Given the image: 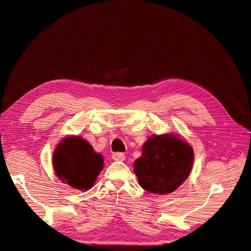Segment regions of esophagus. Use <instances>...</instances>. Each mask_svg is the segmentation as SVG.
<instances>
[{
    "label": "esophagus",
    "instance_id": "obj_1",
    "mask_svg": "<svg viewBox=\"0 0 251 251\" xmlns=\"http://www.w3.org/2000/svg\"><path fill=\"white\" fill-rule=\"evenodd\" d=\"M112 158L116 161H124L126 159V156H125L124 153H119V151H118V153H114Z\"/></svg>",
    "mask_w": 251,
    "mask_h": 251
}]
</instances>
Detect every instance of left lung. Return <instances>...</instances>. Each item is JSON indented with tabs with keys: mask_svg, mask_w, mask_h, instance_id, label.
<instances>
[{
	"mask_svg": "<svg viewBox=\"0 0 251 251\" xmlns=\"http://www.w3.org/2000/svg\"><path fill=\"white\" fill-rule=\"evenodd\" d=\"M194 151L186 142L173 135H154L142 147L134 172L139 185L153 194H170L188 177Z\"/></svg>",
	"mask_w": 251,
	"mask_h": 251,
	"instance_id": "8db88e82",
	"label": "left lung"
}]
</instances>
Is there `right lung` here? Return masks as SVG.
Returning a JSON list of instances; mask_svg holds the SVG:
<instances>
[{"label": "right lung", "instance_id": "obj_1", "mask_svg": "<svg viewBox=\"0 0 251 251\" xmlns=\"http://www.w3.org/2000/svg\"><path fill=\"white\" fill-rule=\"evenodd\" d=\"M53 168L57 177L74 188L87 191L92 187L103 166V158L88 141L77 136L67 137L53 154Z\"/></svg>", "mask_w": 251, "mask_h": 251}]
</instances>
